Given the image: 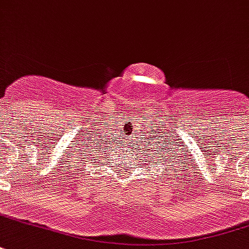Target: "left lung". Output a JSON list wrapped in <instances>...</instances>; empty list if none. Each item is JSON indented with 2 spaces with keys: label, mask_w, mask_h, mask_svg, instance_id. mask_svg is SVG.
I'll list each match as a JSON object with an SVG mask.
<instances>
[{
  "label": "left lung",
  "mask_w": 249,
  "mask_h": 249,
  "mask_svg": "<svg viewBox=\"0 0 249 249\" xmlns=\"http://www.w3.org/2000/svg\"><path fill=\"white\" fill-rule=\"evenodd\" d=\"M161 157H162V154H161ZM166 160H167V158H166Z\"/></svg>",
  "instance_id": "8db88e82"
}]
</instances>
